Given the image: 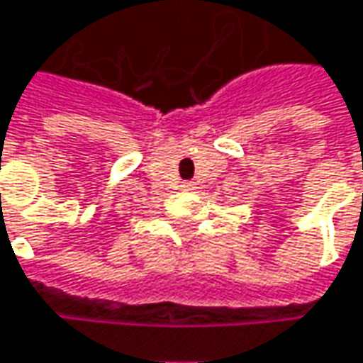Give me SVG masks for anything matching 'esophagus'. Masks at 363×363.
<instances>
[{
	"label": "esophagus",
	"instance_id": "1",
	"mask_svg": "<svg viewBox=\"0 0 363 363\" xmlns=\"http://www.w3.org/2000/svg\"><path fill=\"white\" fill-rule=\"evenodd\" d=\"M182 189H191V182H184V184H182Z\"/></svg>",
	"mask_w": 363,
	"mask_h": 363
}]
</instances>
